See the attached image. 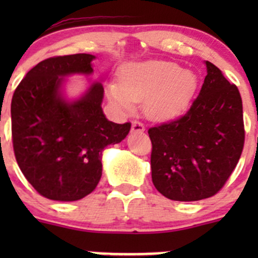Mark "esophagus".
<instances>
[{"instance_id":"1","label":"esophagus","mask_w":258,"mask_h":258,"mask_svg":"<svg viewBox=\"0 0 258 258\" xmlns=\"http://www.w3.org/2000/svg\"><path fill=\"white\" fill-rule=\"evenodd\" d=\"M145 131V124L139 121L132 122V132H144Z\"/></svg>"}]
</instances>
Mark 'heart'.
Wrapping results in <instances>:
<instances>
[{"mask_svg": "<svg viewBox=\"0 0 258 258\" xmlns=\"http://www.w3.org/2000/svg\"><path fill=\"white\" fill-rule=\"evenodd\" d=\"M199 79L191 70L163 59L135 62L122 67L118 85L107 86L108 98L121 110H134L144 103L146 116L156 121H168L181 116L191 105Z\"/></svg>", "mask_w": 258, "mask_h": 258, "instance_id": "b5f03b06", "label": "heart"}]
</instances>
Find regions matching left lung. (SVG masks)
I'll use <instances>...</instances> for the list:
<instances>
[{"label": "left lung", "mask_w": 258, "mask_h": 258, "mask_svg": "<svg viewBox=\"0 0 258 258\" xmlns=\"http://www.w3.org/2000/svg\"><path fill=\"white\" fill-rule=\"evenodd\" d=\"M207 76L191 108L178 119L148 130L152 182L173 201L217 194L235 170L244 144L238 88L205 62Z\"/></svg>", "instance_id": "8db88e82"}]
</instances>
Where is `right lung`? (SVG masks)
Instances as JSON below:
<instances>
[{"label":"right lung","instance_id":"right-lung-1","mask_svg":"<svg viewBox=\"0 0 258 258\" xmlns=\"http://www.w3.org/2000/svg\"><path fill=\"white\" fill-rule=\"evenodd\" d=\"M88 53L51 57L36 64L17 86L11 102L12 142L21 171L43 197L77 201L102 176V152L128 135L131 123L108 121L102 110L103 86L92 82L69 100L66 77L93 74Z\"/></svg>","mask_w":258,"mask_h":258}]
</instances>
